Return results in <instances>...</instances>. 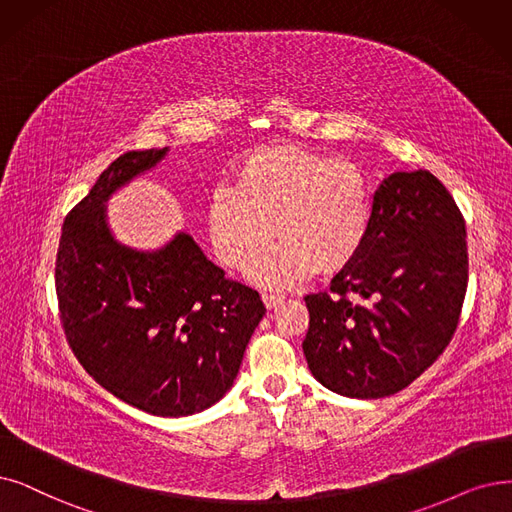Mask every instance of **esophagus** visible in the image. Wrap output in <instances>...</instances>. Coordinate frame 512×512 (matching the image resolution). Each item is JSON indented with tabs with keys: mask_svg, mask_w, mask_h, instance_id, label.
Listing matches in <instances>:
<instances>
[{
	"mask_svg": "<svg viewBox=\"0 0 512 512\" xmlns=\"http://www.w3.org/2000/svg\"><path fill=\"white\" fill-rule=\"evenodd\" d=\"M262 302H264V306H267V309L271 311V309H277L279 304H283V302H285V296H277V294H264V296H262Z\"/></svg>",
	"mask_w": 512,
	"mask_h": 512,
	"instance_id": "34e87169",
	"label": "esophagus"
}]
</instances>
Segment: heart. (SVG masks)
I'll return each instance as SVG.
<instances>
[{"mask_svg":"<svg viewBox=\"0 0 512 512\" xmlns=\"http://www.w3.org/2000/svg\"><path fill=\"white\" fill-rule=\"evenodd\" d=\"M370 224L372 191L357 163L300 145L250 151L237 166L235 191L218 187L208 206L214 252L231 269H243L273 232L282 239L248 269L254 283L275 290L317 269L332 275L349 267Z\"/></svg>","mask_w":512,"mask_h":512,"instance_id":"heart-1","label":"heart"}]
</instances>
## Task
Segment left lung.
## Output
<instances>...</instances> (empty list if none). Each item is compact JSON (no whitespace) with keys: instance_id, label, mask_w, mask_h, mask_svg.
<instances>
[{"instance_id":"left-lung-1","label":"left lung","mask_w":512,"mask_h":512,"mask_svg":"<svg viewBox=\"0 0 512 512\" xmlns=\"http://www.w3.org/2000/svg\"><path fill=\"white\" fill-rule=\"evenodd\" d=\"M466 283V227L452 195L426 170L384 176L359 256L330 292L304 298L311 374L351 399L399 393L452 340Z\"/></svg>"}]
</instances>
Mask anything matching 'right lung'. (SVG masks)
I'll return each instance as SVG.
<instances>
[{"mask_svg":"<svg viewBox=\"0 0 512 512\" xmlns=\"http://www.w3.org/2000/svg\"><path fill=\"white\" fill-rule=\"evenodd\" d=\"M168 151L117 157L69 212L56 296L69 346L100 386L142 412L180 418L227 395L267 309L256 290L224 279L185 231L155 250L113 235L109 199Z\"/></svg>","mask_w":512,"mask_h":512,"instance_id":"1","label":"right lung"}]
</instances>
